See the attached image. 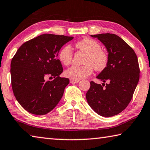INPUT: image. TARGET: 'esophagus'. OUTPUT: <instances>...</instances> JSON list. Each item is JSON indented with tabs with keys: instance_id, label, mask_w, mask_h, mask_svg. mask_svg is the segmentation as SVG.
I'll return each mask as SVG.
<instances>
[{
	"instance_id": "34e87169",
	"label": "esophagus",
	"mask_w": 150,
	"mask_h": 150,
	"mask_svg": "<svg viewBox=\"0 0 150 150\" xmlns=\"http://www.w3.org/2000/svg\"><path fill=\"white\" fill-rule=\"evenodd\" d=\"M79 82V80H75V79H70V83H72V84H73V83H77Z\"/></svg>"
}]
</instances>
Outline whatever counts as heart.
Wrapping results in <instances>:
<instances>
[{"label":"heart","instance_id":"b5f03b06","mask_svg":"<svg viewBox=\"0 0 150 150\" xmlns=\"http://www.w3.org/2000/svg\"><path fill=\"white\" fill-rule=\"evenodd\" d=\"M75 47L86 54L84 59L85 65H74L67 69L65 75L71 79L80 80L91 75L93 67L100 71L105 69L108 64V56L105 50L101 49L100 45L95 40L90 38H83L75 44ZM61 63L64 65H69L72 63L73 52L71 47L66 45L60 50L58 55Z\"/></svg>","mask_w":150,"mask_h":150}]
</instances>
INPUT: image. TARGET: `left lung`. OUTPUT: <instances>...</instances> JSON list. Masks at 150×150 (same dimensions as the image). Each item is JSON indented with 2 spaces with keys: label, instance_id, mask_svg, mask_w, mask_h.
Instances as JSON below:
<instances>
[{
  "label": "left lung",
  "instance_id": "8db88e82",
  "mask_svg": "<svg viewBox=\"0 0 150 150\" xmlns=\"http://www.w3.org/2000/svg\"><path fill=\"white\" fill-rule=\"evenodd\" d=\"M91 36L102 42L107 50V66L96 78L109 83L103 87L91 81L86 98L96 113L110 117L123 111L132 100L139 79L138 57L132 48L117 35L107 33Z\"/></svg>",
  "mask_w": 150,
  "mask_h": 150
}]
</instances>
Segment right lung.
<instances>
[{
  "label": "right lung",
  "instance_id": "add662e5",
  "mask_svg": "<svg viewBox=\"0 0 150 150\" xmlns=\"http://www.w3.org/2000/svg\"><path fill=\"white\" fill-rule=\"evenodd\" d=\"M71 36L44 34L20 46L12 59V88L16 99L25 110L35 115L52 111L62 98L67 78L60 77L63 67L57 57ZM47 76L54 77L45 81Z\"/></svg>",
  "mask_w": 150,
  "mask_h": 150
}]
</instances>
